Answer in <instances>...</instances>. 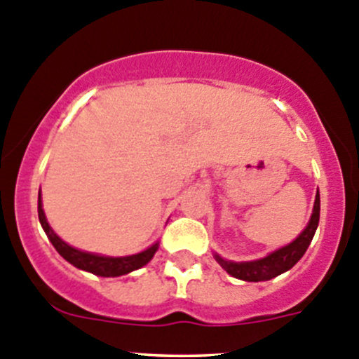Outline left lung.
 Returning a JSON list of instances; mask_svg holds the SVG:
<instances>
[{
  "instance_id": "1",
  "label": "left lung",
  "mask_w": 359,
  "mask_h": 359,
  "mask_svg": "<svg viewBox=\"0 0 359 359\" xmlns=\"http://www.w3.org/2000/svg\"><path fill=\"white\" fill-rule=\"evenodd\" d=\"M319 208H321V201H319V191L316 194L314 201V212H312V217L309 221L307 228L300 233L297 240L290 243V245L283 247V249L276 250V252L268 254L266 257L257 261H245V263H233V261H226L222 257L215 256V259L219 261L222 268L229 276H233L235 279L247 280V283H261V280H270L273 277L280 276V273L287 272L290 268H293L294 264L300 261V257L304 256L307 247L311 245L312 238H314V233L318 229L319 224Z\"/></svg>"
}]
</instances>
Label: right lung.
<instances>
[{
    "instance_id": "add662e5",
    "label": "right lung",
    "mask_w": 359,
    "mask_h": 359,
    "mask_svg": "<svg viewBox=\"0 0 359 359\" xmlns=\"http://www.w3.org/2000/svg\"><path fill=\"white\" fill-rule=\"evenodd\" d=\"M38 219L41 222V228L47 233L48 240L52 242V245L55 247L59 254L65 257L68 263H72L73 266L80 268V270H86V272H91L95 276L100 277H119L124 273H130L133 270H138L144 264H147L152 259V256L158 250V243H154L152 247H149L147 250L140 254H133V256H124V257H110V256H98V254L91 252H82L79 249H73L68 243L62 242L52 228L48 226L47 219H45L43 208H41V200L40 194H38Z\"/></svg>"
}]
</instances>
